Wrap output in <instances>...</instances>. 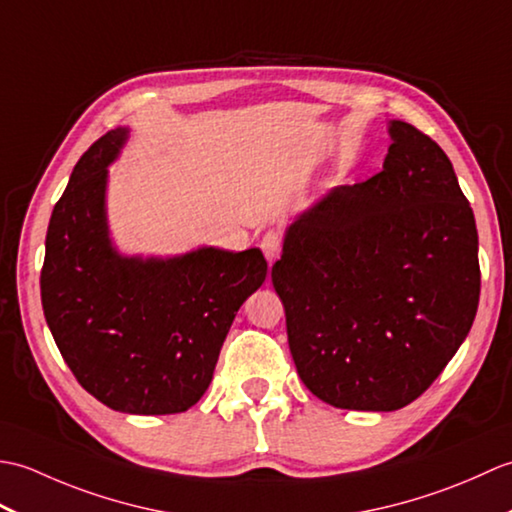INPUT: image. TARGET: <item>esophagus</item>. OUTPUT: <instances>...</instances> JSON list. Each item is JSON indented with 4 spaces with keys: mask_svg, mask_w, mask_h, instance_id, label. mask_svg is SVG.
Here are the masks:
<instances>
[{
    "mask_svg": "<svg viewBox=\"0 0 512 512\" xmlns=\"http://www.w3.org/2000/svg\"><path fill=\"white\" fill-rule=\"evenodd\" d=\"M259 248L264 250L268 264L273 266V262H275V259L279 257V253H281V235L275 233V231H268V233L262 237V242H259Z\"/></svg>",
    "mask_w": 512,
    "mask_h": 512,
    "instance_id": "34e87169",
    "label": "esophagus"
}]
</instances>
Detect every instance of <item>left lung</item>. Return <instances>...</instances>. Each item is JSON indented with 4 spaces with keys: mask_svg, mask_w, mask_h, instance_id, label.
<instances>
[{
    "mask_svg": "<svg viewBox=\"0 0 512 512\" xmlns=\"http://www.w3.org/2000/svg\"><path fill=\"white\" fill-rule=\"evenodd\" d=\"M383 171L330 189L286 226L273 286L314 396L396 411L458 352L480 301L477 228L447 154L389 121Z\"/></svg>",
    "mask_w": 512,
    "mask_h": 512,
    "instance_id": "left-lung-1",
    "label": "left lung"
}]
</instances>
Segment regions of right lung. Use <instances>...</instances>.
I'll return each mask as SVG.
<instances>
[{"label": "right lung", "instance_id": "add662e5", "mask_svg": "<svg viewBox=\"0 0 512 512\" xmlns=\"http://www.w3.org/2000/svg\"><path fill=\"white\" fill-rule=\"evenodd\" d=\"M127 140L129 127L96 140L54 204L41 306L85 391L114 411L162 416L191 409L209 389L235 314L268 264L259 248L121 253L107 222V167Z\"/></svg>", "mask_w": 512, "mask_h": 512}]
</instances>
